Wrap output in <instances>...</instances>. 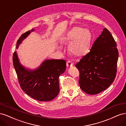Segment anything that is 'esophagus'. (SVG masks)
Here are the masks:
<instances>
[{
    "label": "esophagus",
    "mask_w": 126,
    "mask_h": 126,
    "mask_svg": "<svg viewBox=\"0 0 126 126\" xmlns=\"http://www.w3.org/2000/svg\"><path fill=\"white\" fill-rule=\"evenodd\" d=\"M73 65H74L73 63H72L71 62H70V61H68L67 62L66 66L67 67H72Z\"/></svg>",
    "instance_id": "1"
}]
</instances>
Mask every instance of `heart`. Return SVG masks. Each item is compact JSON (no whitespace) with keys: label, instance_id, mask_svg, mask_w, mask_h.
Masks as SVG:
<instances>
[{"label":"heart","instance_id":"b5f03b06","mask_svg":"<svg viewBox=\"0 0 126 126\" xmlns=\"http://www.w3.org/2000/svg\"><path fill=\"white\" fill-rule=\"evenodd\" d=\"M92 40V34L88 29L75 27L68 32L63 37V43H70L69 50L72 55L76 57H82L89 51ZM62 47H58L61 50Z\"/></svg>","mask_w":126,"mask_h":126}]
</instances>
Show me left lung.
<instances>
[{"mask_svg":"<svg viewBox=\"0 0 126 126\" xmlns=\"http://www.w3.org/2000/svg\"><path fill=\"white\" fill-rule=\"evenodd\" d=\"M118 56L116 41L105 28L89 52L75 65L79 71L81 90L88 94H96L108 88L116 77Z\"/></svg>","mask_w":126,"mask_h":126,"instance_id":"1","label":"left lung"}]
</instances>
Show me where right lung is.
<instances>
[{
  "mask_svg": "<svg viewBox=\"0 0 126 126\" xmlns=\"http://www.w3.org/2000/svg\"><path fill=\"white\" fill-rule=\"evenodd\" d=\"M34 29L26 32L19 38L16 48ZM13 64L22 90L30 97L40 101H48L55 98L59 92V77L66 69V61L47 59L37 69H27L20 63L17 52L13 55Z\"/></svg>",
  "mask_w": 126,
  "mask_h": 126,
  "instance_id": "add662e5",
  "label": "right lung"
}]
</instances>
